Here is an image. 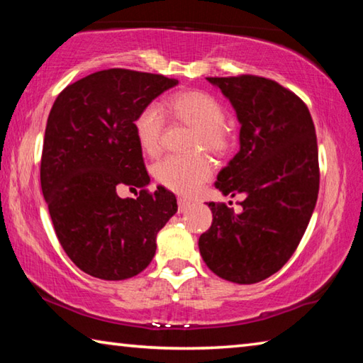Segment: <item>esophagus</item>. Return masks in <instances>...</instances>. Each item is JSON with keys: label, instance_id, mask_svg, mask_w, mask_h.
Wrapping results in <instances>:
<instances>
[{"label": "esophagus", "instance_id": "34e87169", "mask_svg": "<svg viewBox=\"0 0 363 363\" xmlns=\"http://www.w3.org/2000/svg\"><path fill=\"white\" fill-rule=\"evenodd\" d=\"M190 206H192V203H190V201L184 200V199H179V200H177V210H179V213L187 211Z\"/></svg>", "mask_w": 363, "mask_h": 363}]
</instances>
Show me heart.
Masks as SVG:
<instances>
[{
	"label": "heart",
	"instance_id": "obj_1",
	"mask_svg": "<svg viewBox=\"0 0 363 363\" xmlns=\"http://www.w3.org/2000/svg\"><path fill=\"white\" fill-rule=\"evenodd\" d=\"M163 110L169 118L184 123L195 131L192 145L203 147L213 155H225L232 147V134L224 125V107L211 94L203 91H181L169 96L163 104ZM164 118L158 107H144L134 118L140 150L155 157L162 147ZM213 167L210 158L203 153L189 157L169 155L158 162L153 168V176L163 187L181 195H192L203 182L210 179Z\"/></svg>",
	"mask_w": 363,
	"mask_h": 363
}]
</instances>
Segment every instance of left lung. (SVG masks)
Wrapping results in <instances>:
<instances>
[{"mask_svg": "<svg viewBox=\"0 0 363 363\" xmlns=\"http://www.w3.org/2000/svg\"><path fill=\"white\" fill-rule=\"evenodd\" d=\"M240 121V150L219 171L216 189L243 194L242 211L210 201L213 224L200 255L218 277L257 284L290 259L317 203L318 150L306 104L277 82L255 75L206 78Z\"/></svg>", "mask_w": 363, "mask_h": 363, "instance_id": "left-lung-1", "label": "left lung"}]
</instances>
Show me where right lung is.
<instances>
[{"instance_id": "right-lung-1", "label": "right lung", "mask_w": 363, "mask_h": 363, "mask_svg": "<svg viewBox=\"0 0 363 363\" xmlns=\"http://www.w3.org/2000/svg\"><path fill=\"white\" fill-rule=\"evenodd\" d=\"M177 79L126 69L101 70L57 96L41 155V190L54 230L78 269L125 280L149 266L157 233L177 211L162 186L149 192L134 118ZM140 189L138 199L120 189Z\"/></svg>"}]
</instances>
